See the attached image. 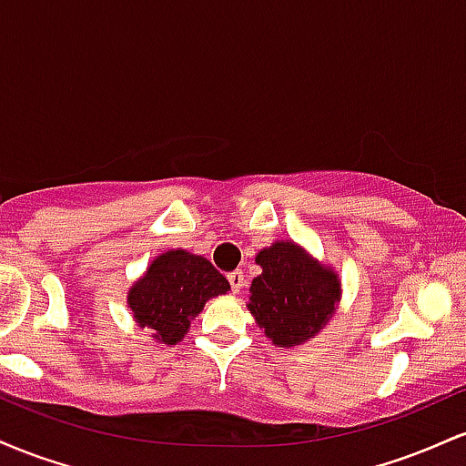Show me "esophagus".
Returning a JSON list of instances; mask_svg holds the SVG:
<instances>
[{"mask_svg": "<svg viewBox=\"0 0 466 466\" xmlns=\"http://www.w3.org/2000/svg\"><path fill=\"white\" fill-rule=\"evenodd\" d=\"M228 280H229V285H232L234 293H238L240 289L245 287V276H243V271H240V269L232 271V274H228Z\"/></svg>", "mask_w": 466, "mask_h": 466, "instance_id": "34e87169", "label": "esophagus"}]
</instances>
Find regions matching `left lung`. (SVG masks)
Wrapping results in <instances>:
<instances>
[{
	"label": "left lung",
	"instance_id": "obj_1",
	"mask_svg": "<svg viewBox=\"0 0 466 466\" xmlns=\"http://www.w3.org/2000/svg\"><path fill=\"white\" fill-rule=\"evenodd\" d=\"M256 265L263 271L251 280L248 309L271 344L293 349L322 333L341 300V280L333 267L296 240L263 248Z\"/></svg>",
	"mask_w": 466,
	"mask_h": 466
}]
</instances>
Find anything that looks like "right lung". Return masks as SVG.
I'll return each mask as SVG.
<instances>
[{
    "label": "right lung",
    "instance_id": "right-lung-1",
    "mask_svg": "<svg viewBox=\"0 0 466 466\" xmlns=\"http://www.w3.org/2000/svg\"><path fill=\"white\" fill-rule=\"evenodd\" d=\"M228 291L229 282L210 260L177 248L155 256L127 293V307L157 344L175 346L206 302Z\"/></svg>",
    "mask_w": 466,
    "mask_h": 466
}]
</instances>
